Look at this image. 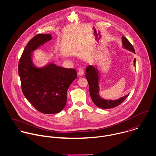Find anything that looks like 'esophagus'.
I'll use <instances>...</instances> for the list:
<instances>
[{"instance_id": "1", "label": "esophagus", "mask_w": 156, "mask_h": 156, "mask_svg": "<svg viewBox=\"0 0 156 156\" xmlns=\"http://www.w3.org/2000/svg\"><path fill=\"white\" fill-rule=\"evenodd\" d=\"M78 74L79 75H80V76H82L84 74V69L83 68L80 67L79 68V70H78Z\"/></svg>"}]
</instances>
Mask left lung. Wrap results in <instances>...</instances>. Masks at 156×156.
Listing matches in <instances>:
<instances>
[{
    "label": "left lung",
    "instance_id": "left-lung-1",
    "mask_svg": "<svg viewBox=\"0 0 156 156\" xmlns=\"http://www.w3.org/2000/svg\"><path fill=\"white\" fill-rule=\"evenodd\" d=\"M122 46L124 48L133 51L135 53L133 46L129 41V40L124 37H122ZM134 66L136 65V59H134ZM86 78L89 84V93L94 103L98 108L101 109H111L116 107L122 103L126 98L129 96L127 95L115 100H106L103 98L99 95V76L100 73L98 69L94 66H89L86 69Z\"/></svg>",
    "mask_w": 156,
    "mask_h": 156
}]
</instances>
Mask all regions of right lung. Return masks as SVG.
Instances as JSON below:
<instances>
[{"label":"right lung","instance_id":"right-lung-1","mask_svg":"<svg viewBox=\"0 0 156 156\" xmlns=\"http://www.w3.org/2000/svg\"><path fill=\"white\" fill-rule=\"evenodd\" d=\"M52 38L50 34H40L26 45L19 61L18 71L23 93L38 111L45 114L62 111L67 103V92L77 78L76 70L49 63L41 68L35 66L32 53Z\"/></svg>","mask_w":156,"mask_h":156}]
</instances>
